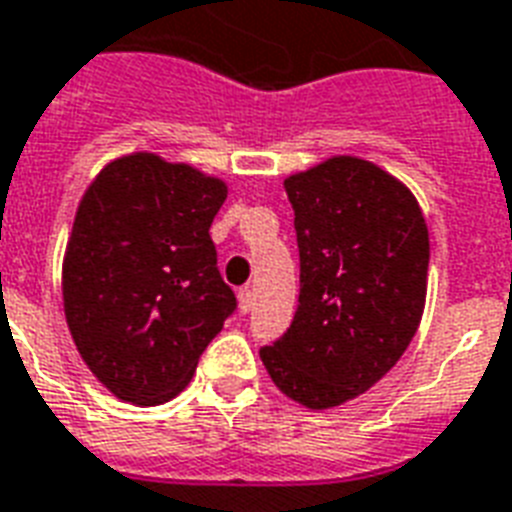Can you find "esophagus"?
Masks as SVG:
<instances>
[{"instance_id":"1","label":"esophagus","mask_w":512,"mask_h":512,"mask_svg":"<svg viewBox=\"0 0 512 512\" xmlns=\"http://www.w3.org/2000/svg\"><path fill=\"white\" fill-rule=\"evenodd\" d=\"M252 305H255V292H252L249 287L239 289V311L249 313L252 311Z\"/></svg>"}]
</instances>
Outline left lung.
Listing matches in <instances>:
<instances>
[{
    "mask_svg": "<svg viewBox=\"0 0 512 512\" xmlns=\"http://www.w3.org/2000/svg\"><path fill=\"white\" fill-rule=\"evenodd\" d=\"M295 209L300 300L260 348L273 385L305 409L361 396L396 366L428 295V225L398 177L332 156L284 180Z\"/></svg>",
    "mask_w": 512,
    "mask_h": 512,
    "instance_id": "obj_1",
    "label": "left lung"
}]
</instances>
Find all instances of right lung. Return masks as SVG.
<instances>
[{"label":"right lung","mask_w":512,"mask_h":512,"mask_svg":"<svg viewBox=\"0 0 512 512\" xmlns=\"http://www.w3.org/2000/svg\"><path fill=\"white\" fill-rule=\"evenodd\" d=\"M225 196L220 177L135 151L79 201L63 311L84 364L127 404L175 398L236 308L209 239Z\"/></svg>","instance_id":"add662e5"}]
</instances>
